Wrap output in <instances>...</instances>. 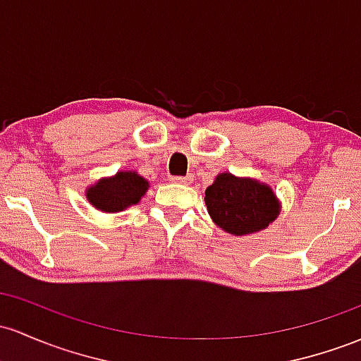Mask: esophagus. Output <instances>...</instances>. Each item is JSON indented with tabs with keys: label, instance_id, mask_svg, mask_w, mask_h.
Masks as SVG:
<instances>
[{
	"label": "esophagus",
	"instance_id": "1",
	"mask_svg": "<svg viewBox=\"0 0 361 361\" xmlns=\"http://www.w3.org/2000/svg\"><path fill=\"white\" fill-rule=\"evenodd\" d=\"M192 180H193L192 174H187V176H171V181H173V183L188 185V183H192Z\"/></svg>",
	"mask_w": 361,
	"mask_h": 361
}]
</instances>
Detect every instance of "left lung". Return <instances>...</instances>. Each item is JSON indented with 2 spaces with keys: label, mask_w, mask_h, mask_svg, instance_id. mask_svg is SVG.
Segmentation results:
<instances>
[{
  "label": "left lung",
  "mask_w": 361,
  "mask_h": 361,
  "mask_svg": "<svg viewBox=\"0 0 361 361\" xmlns=\"http://www.w3.org/2000/svg\"><path fill=\"white\" fill-rule=\"evenodd\" d=\"M205 204L219 228L241 236L260 231L279 214L274 192L255 180L223 173L205 190Z\"/></svg>",
  "instance_id": "obj_1"
}]
</instances>
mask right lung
I'll return each instance as SVG.
<instances>
[{
  "mask_svg": "<svg viewBox=\"0 0 361 361\" xmlns=\"http://www.w3.org/2000/svg\"><path fill=\"white\" fill-rule=\"evenodd\" d=\"M147 188L149 181L145 178L132 171H120L87 190V199L99 211L118 212L135 205Z\"/></svg>",
  "mask_w": 361,
  "mask_h": 361,
  "instance_id": "add662e5",
  "label": "right lung"
}]
</instances>
